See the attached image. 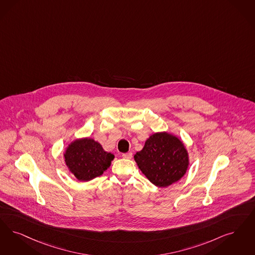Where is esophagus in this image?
Here are the masks:
<instances>
[{"instance_id": "obj_1", "label": "esophagus", "mask_w": 255, "mask_h": 255, "mask_svg": "<svg viewBox=\"0 0 255 255\" xmlns=\"http://www.w3.org/2000/svg\"><path fill=\"white\" fill-rule=\"evenodd\" d=\"M132 153L131 152L129 153H123V158H126V159H131L132 158Z\"/></svg>"}]
</instances>
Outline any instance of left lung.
I'll list each match as a JSON object with an SVG mask.
<instances>
[{
  "label": "left lung",
  "mask_w": 255,
  "mask_h": 255,
  "mask_svg": "<svg viewBox=\"0 0 255 255\" xmlns=\"http://www.w3.org/2000/svg\"><path fill=\"white\" fill-rule=\"evenodd\" d=\"M133 157L145 176L160 188L178 181L189 165L188 153L183 143L167 132L151 135L142 150Z\"/></svg>",
  "instance_id": "8db88e82"
}]
</instances>
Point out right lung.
Masks as SVG:
<instances>
[{"label": "right lung", "mask_w": 255, "mask_h": 255, "mask_svg": "<svg viewBox=\"0 0 255 255\" xmlns=\"http://www.w3.org/2000/svg\"><path fill=\"white\" fill-rule=\"evenodd\" d=\"M64 157L70 172L79 180L89 181L109 168L114 154L105 152L102 145L94 139L83 138L72 142Z\"/></svg>", "instance_id": "right-lung-1"}]
</instances>
